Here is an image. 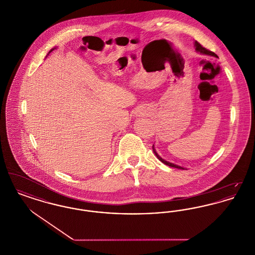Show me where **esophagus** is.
Here are the masks:
<instances>
[{
  "instance_id": "1",
  "label": "esophagus",
  "mask_w": 255,
  "mask_h": 255,
  "mask_svg": "<svg viewBox=\"0 0 255 255\" xmlns=\"http://www.w3.org/2000/svg\"><path fill=\"white\" fill-rule=\"evenodd\" d=\"M138 114H140V113H137V114H135V115H137V116H140V115H138Z\"/></svg>"
}]
</instances>
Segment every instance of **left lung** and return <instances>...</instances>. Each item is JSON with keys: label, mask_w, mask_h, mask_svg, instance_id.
Returning <instances> with one entry per match:
<instances>
[{"label": "left lung", "mask_w": 255, "mask_h": 255, "mask_svg": "<svg viewBox=\"0 0 255 255\" xmlns=\"http://www.w3.org/2000/svg\"><path fill=\"white\" fill-rule=\"evenodd\" d=\"M195 48H196V50L197 51H199V52H201V53H203V54H207V55H211V56H215V57H217V55L213 52V51H210V50H208V49H206V48H204L200 43H198L197 41H195ZM153 151H154V153H155V155L157 156V158L162 162V163H164V164H166V165H168V166H171V167H174V168H178V169H184L183 167L182 166H179V165H176V164H174V163H171V162H168V161H166L165 159H163L162 158H160L159 156L158 155V153L156 152V150H155V148H154V145H153Z\"/></svg>", "instance_id": "8db88e82"}]
</instances>
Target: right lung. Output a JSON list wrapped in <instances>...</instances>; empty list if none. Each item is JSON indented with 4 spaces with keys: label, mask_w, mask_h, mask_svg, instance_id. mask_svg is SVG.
Masks as SVG:
<instances>
[{
    "label": "right lung",
    "mask_w": 255,
    "mask_h": 255,
    "mask_svg": "<svg viewBox=\"0 0 255 255\" xmlns=\"http://www.w3.org/2000/svg\"><path fill=\"white\" fill-rule=\"evenodd\" d=\"M54 49H55V48H54ZM50 49V50H49V52H51V51H52V50H53V49ZM49 53H48V54H49Z\"/></svg>",
    "instance_id": "obj_1"
}]
</instances>
